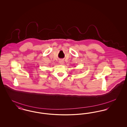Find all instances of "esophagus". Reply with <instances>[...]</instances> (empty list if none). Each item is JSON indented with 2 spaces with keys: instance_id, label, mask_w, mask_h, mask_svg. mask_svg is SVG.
Here are the masks:
<instances>
[{
  "instance_id": "esophagus-1",
  "label": "esophagus",
  "mask_w": 127,
  "mask_h": 127,
  "mask_svg": "<svg viewBox=\"0 0 127 127\" xmlns=\"http://www.w3.org/2000/svg\"><path fill=\"white\" fill-rule=\"evenodd\" d=\"M63 63H64L63 61L61 60V61H60V64H61V65H62L63 64Z\"/></svg>"
}]
</instances>
